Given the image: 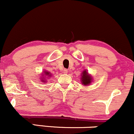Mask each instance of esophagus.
<instances>
[{"instance_id":"1","label":"esophagus","mask_w":134,"mask_h":134,"mask_svg":"<svg viewBox=\"0 0 134 134\" xmlns=\"http://www.w3.org/2000/svg\"><path fill=\"white\" fill-rule=\"evenodd\" d=\"M67 72H68V70H67V69H64V74H67Z\"/></svg>"}]
</instances>
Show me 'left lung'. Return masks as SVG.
Listing matches in <instances>:
<instances>
[{
	"label": "left lung",
	"mask_w": 134,
	"mask_h": 134,
	"mask_svg": "<svg viewBox=\"0 0 134 134\" xmlns=\"http://www.w3.org/2000/svg\"><path fill=\"white\" fill-rule=\"evenodd\" d=\"M81 82L84 86H88L93 81L92 77L87 73L86 70H84L81 74Z\"/></svg>",
	"instance_id": "8db88e82"
}]
</instances>
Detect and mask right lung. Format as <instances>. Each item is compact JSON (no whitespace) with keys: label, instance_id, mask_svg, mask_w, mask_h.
<instances>
[{"label":"right lung","instance_id":"right-lung-1","mask_svg":"<svg viewBox=\"0 0 134 134\" xmlns=\"http://www.w3.org/2000/svg\"><path fill=\"white\" fill-rule=\"evenodd\" d=\"M43 73H44V74H43L44 76H48V77L51 76V74H50V72H49L44 71ZM44 78H43V79H41V81H42L43 82H46V81H44Z\"/></svg>","mask_w":134,"mask_h":134}]
</instances>
